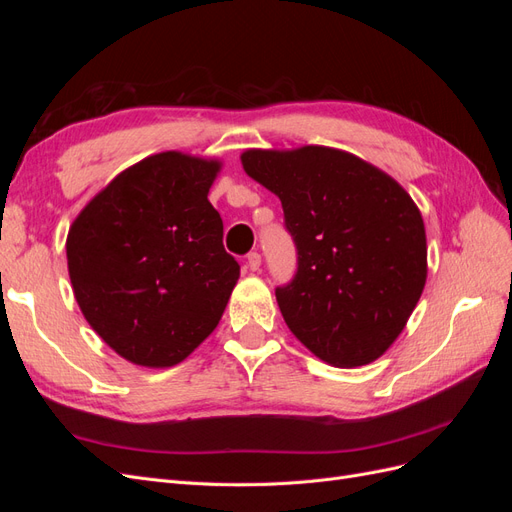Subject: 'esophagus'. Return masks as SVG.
Listing matches in <instances>:
<instances>
[{"instance_id":"obj_1","label":"esophagus","mask_w":512,"mask_h":512,"mask_svg":"<svg viewBox=\"0 0 512 512\" xmlns=\"http://www.w3.org/2000/svg\"><path fill=\"white\" fill-rule=\"evenodd\" d=\"M247 267H250V271H260V254L258 252L247 254Z\"/></svg>"}]
</instances>
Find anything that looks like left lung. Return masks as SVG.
<instances>
[{
    "mask_svg": "<svg viewBox=\"0 0 512 512\" xmlns=\"http://www.w3.org/2000/svg\"><path fill=\"white\" fill-rule=\"evenodd\" d=\"M247 175L282 200L297 245L292 282L275 290L294 337L333 367L391 348L427 280L423 215L401 185L348 151L247 149Z\"/></svg>",
    "mask_w": 512,
    "mask_h": 512,
    "instance_id": "8db88e82",
    "label": "left lung"
}]
</instances>
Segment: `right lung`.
<instances>
[{"label":"right lung","instance_id":"right-lung-1","mask_svg":"<svg viewBox=\"0 0 512 512\" xmlns=\"http://www.w3.org/2000/svg\"><path fill=\"white\" fill-rule=\"evenodd\" d=\"M220 170V160L156 153L121 170L68 230L74 299L104 344L134 365L188 359L239 280L207 198Z\"/></svg>","mask_w":512,"mask_h":512}]
</instances>
